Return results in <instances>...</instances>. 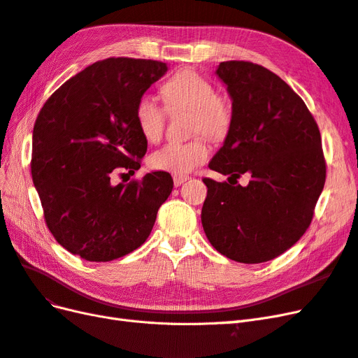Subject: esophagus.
<instances>
[{
  "label": "esophagus",
  "instance_id": "34e87169",
  "mask_svg": "<svg viewBox=\"0 0 358 358\" xmlns=\"http://www.w3.org/2000/svg\"><path fill=\"white\" fill-rule=\"evenodd\" d=\"M187 179H189V176H185V175H175V176H173V183H175V187H179V185H182V183L185 182Z\"/></svg>",
  "mask_w": 358,
  "mask_h": 358
}]
</instances>
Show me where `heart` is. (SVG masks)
I'll return each instance as SVG.
<instances>
[{
  "label": "heart",
  "mask_w": 358,
  "mask_h": 358,
  "mask_svg": "<svg viewBox=\"0 0 358 358\" xmlns=\"http://www.w3.org/2000/svg\"><path fill=\"white\" fill-rule=\"evenodd\" d=\"M169 112L189 110L191 134L203 133L213 140H222L233 125L230 101L221 95L210 80L194 70H180L161 86ZM136 122L140 133L150 143L162 137L166 127V110L149 95H143L136 106ZM209 155L203 137L189 142H171L150 155V166L157 170L185 175L196 169Z\"/></svg>",
  "instance_id": "obj_1"
}]
</instances>
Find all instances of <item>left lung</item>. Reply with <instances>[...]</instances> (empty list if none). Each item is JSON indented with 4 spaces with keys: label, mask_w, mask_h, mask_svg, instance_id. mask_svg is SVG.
<instances>
[{
    "label": "left lung",
    "mask_w": 358,
    "mask_h": 358,
    "mask_svg": "<svg viewBox=\"0 0 358 358\" xmlns=\"http://www.w3.org/2000/svg\"><path fill=\"white\" fill-rule=\"evenodd\" d=\"M215 74L231 99L233 125L209 169L230 178L203 179L201 224L220 254L264 263L294 245L312 221L326 182L321 134L305 101L270 70L225 61ZM243 172L252 176L246 187L236 183Z\"/></svg>",
    "instance_id": "1"
}]
</instances>
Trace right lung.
Masks as SVG:
<instances>
[{
  "mask_svg": "<svg viewBox=\"0 0 358 358\" xmlns=\"http://www.w3.org/2000/svg\"><path fill=\"white\" fill-rule=\"evenodd\" d=\"M166 62L109 58L86 67L43 106L32 131L31 175L48 229L69 252L104 263L142 246L173 189L167 171L112 183L140 169L148 140L136 106Z\"/></svg>",
  "mask_w": 358,
  "mask_h": 358,
  "instance_id": "obj_1",
  "label": "right lung"
}]
</instances>
